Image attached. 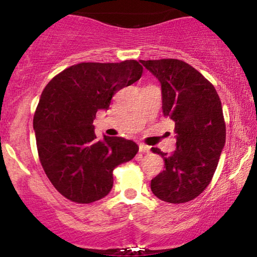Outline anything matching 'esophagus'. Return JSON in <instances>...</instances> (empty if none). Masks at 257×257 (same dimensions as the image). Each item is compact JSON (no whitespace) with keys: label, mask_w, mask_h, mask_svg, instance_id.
<instances>
[{"label":"esophagus","mask_w":257,"mask_h":257,"mask_svg":"<svg viewBox=\"0 0 257 257\" xmlns=\"http://www.w3.org/2000/svg\"><path fill=\"white\" fill-rule=\"evenodd\" d=\"M139 152L149 153L150 152V147L146 146V145H143V144H141V145H139Z\"/></svg>","instance_id":"1"}]
</instances>
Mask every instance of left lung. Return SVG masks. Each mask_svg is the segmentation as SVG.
<instances>
[{"label": "left lung", "mask_w": 257, "mask_h": 257, "mask_svg": "<svg viewBox=\"0 0 257 257\" xmlns=\"http://www.w3.org/2000/svg\"><path fill=\"white\" fill-rule=\"evenodd\" d=\"M162 85L163 113L175 123L176 150L162 156L166 169L151 180L153 194L173 204L190 202L208 187L226 141V123L215 87L179 59L140 60Z\"/></svg>", "instance_id": "left-lung-1"}]
</instances>
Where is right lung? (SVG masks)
I'll list each match as a JSON object with an SVG mask.
<instances>
[{
    "label": "right lung",
    "mask_w": 257,
    "mask_h": 257,
    "mask_svg": "<svg viewBox=\"0 0 257 257\" xmlns=\"http://www.w3.org/2000/svg\"><path fill=\"white\" fill-rule=\"evenodd\" d=\"M143 70L137 60L81 63L58 73L43 89L34 114L38 158L65 198L78 204L104 198L113 185L114 168L138 153L132 140L99 141L93 120L117 91L140 79Z\"/></svg>",
    "instance_id": "add662e5"
}]
</instances>
